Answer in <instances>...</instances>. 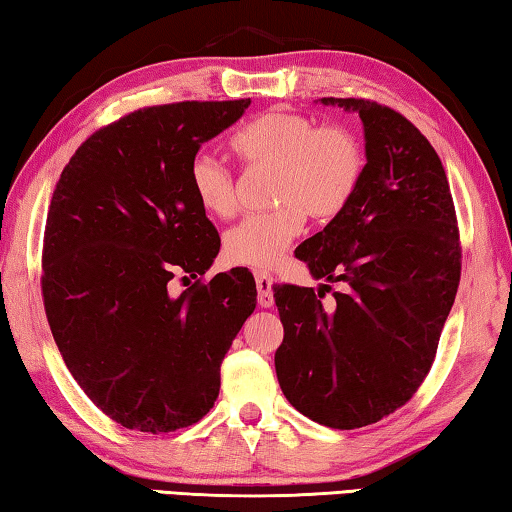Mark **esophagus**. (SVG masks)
Returning <instances> with one entry per match:
<instances>
[{
    "label": "esophagus",
    "mask_w": 512,
    "mask_h": 512,
    "mask_svg": "<svg viewBox=\"0 0 512 512\" xmlns=\"http://www.w3.org/2000/svg\"><path fill=\"white\" fill-rule=\"evenodd\" d=\"M257 282V302L262 307H273V275L266 271H255Z\"/></svg>",
    "instance_id": "obj_1"
}]
</instances>
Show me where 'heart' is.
I'll return each instance as SVG.
<instances>
[{
    "instance_id": "1",
    "label": "heart",
    "mask_w": 512,
    "mask_h": 512,
    "mask_svg": "<svg viewBox=\"0 0 512 512\" xmlns=\"http://www.w3.org/2000/svg\"><path fill=\"white\" fill-rule=\"evenodd\" d=\"M232 149L250 164L273 167V210L246 214L225 232L223 250L232 264L266 268L280 262L300 235L305 214L332 221L357 194L366 171V151L345 126H318L309 115L273 108L250 119L232 137ZM189 185L198 205L212 216L235 210L232 171L210 153L189 164Z\"/></svg>"
}]
</instances>
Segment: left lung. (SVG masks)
Segmentation results:
<instances>
[{
  "instance_id": "obj_1",
  "label": "left lung",
  "mask_w": 512,
  "mask_h": 512,
  "mask_svg": "<svg viewBox=\"0 0 512 512\" xmlns=\"http://www.w3.org/2000/svg\"><path fill=\"white\" fill-rule=\"evenodd\" d=\"M359 112L366 171L350 205L296 248L318 293L277 284L282 393L332 429L379 422L411 400L436 359L461 280L456 210L438 153L409 119L368 99H320Z\"/></svg>"
}]
</instances>
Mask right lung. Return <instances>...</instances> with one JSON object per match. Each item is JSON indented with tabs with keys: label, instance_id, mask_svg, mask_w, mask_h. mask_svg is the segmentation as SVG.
<instances>
[{
	"label": "right lung",
	"instance_id": "1",
	"mask_svg": "<svg viewBox=\"0 0 512 512\" xmlns=\"http://www.w3.org/2000/svg\"><path fill=\"white\" fill-rule=\"evenodd\" d=\"M239 101L131 112L90 135L51 196L42 298L65 366L121 427L169 433L212 409L221 361L257 305L248 268L201 277L221 239L189 185L201 144L235 124ZM186 277L184 279H186Z\"/></svg>",
	"mask_w": 512,
	"mask_h": 512
}]
</instances>
